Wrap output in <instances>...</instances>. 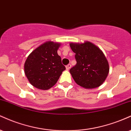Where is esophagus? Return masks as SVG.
Segmentation results:
<instances>
[{"label": "esophagus", "instance_id": "34e87169", "mask_svg": "<svg viewBox=\"0 0 131 131\" xmlns=\"http://www.w3.org/2000/svg\"><path fill=\"white\" fill-rule=\"evenodd\" d=\"M66 69H67V70H69V69L71 68V64H69L68 65L66 66Z\"/></svg>", "mask_w": 131, "mask_h": 131}]
</instances>
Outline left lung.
<instances>
[{
    "mask_svg": "<svg viewBox=\"0 0 131 131\" xmlns=\"http://www.w3.org/2000/svg\"><path fill=\"white\" fill-rule=\"evenodd\" d=\"M70 47L77 61L70 73L76 83L86 89L100 86L109 72L108 62L103 52L90 41L70 43Z\"/></svg>",
    "mask_w": 131,
    "mask_h": 131,
    "instance_id": "obj_1",
    "label": "left lung"
}]
</instances>
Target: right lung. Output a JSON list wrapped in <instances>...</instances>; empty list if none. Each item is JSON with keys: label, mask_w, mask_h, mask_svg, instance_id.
Wrapping results in <instances>:
<instances>
[{"label": "right lung", "mask_w": 131, "mask_h": 131, "mask_svg": "<svg viewBox=\"0 0 131 131\" xmlns=\"http://www.w3.org/2000/svg\"><path fill=\"white\" fill-rule=\"evenodd\" d=\"M59 43L48 41L35 49L24 63V73L32 86L42 90L53 87L66 70L58 54Z\"/></svg>", "instance_id": "right-lung-1"}]
</instances>
